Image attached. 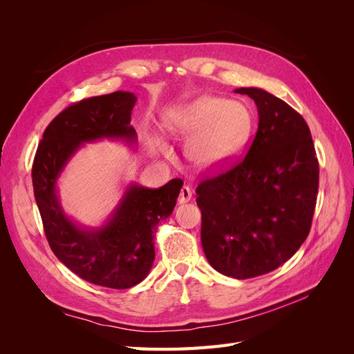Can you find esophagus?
<instances>
[{
    "label": "esophagus",
    "instance_id": "esophagus-1",
    "mask_svg": "<svg viewBox=\"0 0 354 354\" xmlns=\"http://www.w3.org/2000/svg\"><path fill=\"white\" fill-rule=\"evenodd\" d=\"M192 199V190L189 186H183L180 190V196H178V203H186Z\"/></svg>",
    "mask_w": 354,
    "mask_h": 354
}]
</instances>
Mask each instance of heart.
Wrapping results in <instances>:
<instances>
[{
  "label": "heart",
  "instance_id": "1",
  "mask_svg": "<svg viewBox=\"0 0 354 354\" xmlns=\"http://www.w3.org/2000/svg\"><path fill=\"white\" fill-rule=\"evenodd\" d=\"M169 133L190 138L187 158L196 167L209 169L236 153L251 131V113L239 102H226L218 97H201L185 108L171 112L165 121ZM152 149L167 153V147L155 140Z\"/></svg>",
  "mask_w": 354,
  "mask_h": 354
}]
</instances>
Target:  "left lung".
Listing matches in <instances>:
<instances>
[{
  "mask_svg": "<svg viewBox=\"0 0 354 354\" xmlns=\"http://www.w3.org/2000/svg\"><path fill=\"white\" fill-rule=\"evenodd\" d=\"M255 102L259 130L246 156L196 187L208 263L234 279L288 261L312 227L319 162L304 118L261 88L234 90Z\"/></svg>",
  "mask_w": 354,
  "mask_h": 354,
  "instance_id": "1",
  "label": "left lung"
}]
</instances>
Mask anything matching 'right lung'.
I'll list each match as a JSON object with an SVG mask.
<instances>
[{
  "label": "right lung",
  "mask_w": 354,
  "mask_h": 354,
  "mask_svg": "<svg viewBox=\"0 0 354 354\" xmlns=\"http://www.w3.org/2000/svg\"><path fill=\"white\" fill-rule=\"evenodd\" d=\"M137 97L115 91L71 104L42 134L32 165V185L51 251L69 270L94 285L125 289L140 283L155 260L153 238L159 221L171 216L183 181L159 189L131 183L100 227H82L66 216L57 180L84 143L102 138L136 143L131 111Z\"/></svg>",
  "instance_id": "add662e5"
}]
</instances>
